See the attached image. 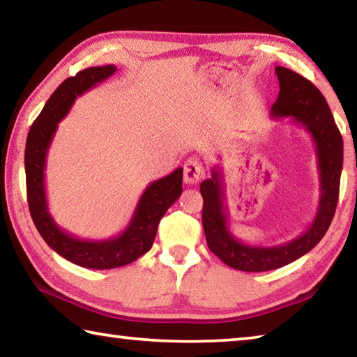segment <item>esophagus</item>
Returning <instances> with one entry per match:
<instances>
[{
  "label": "esophagus",
  "mask_w": 357,
  "mask_h": 357,
  "mask_svg": "<svg viewBox=\"0 0 357 357\" xmlns=\"http://www.w3.org/2000/svg\"><path fill=\"white\" fill-rule=\"evenodd\" d=\"M203 176V165L198 157H190L184 164V181L187 184H197Z\"/></svg>",
  "instance_id": "obj_1"
}]
</instances>
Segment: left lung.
<instances>
[{"mask_svg":"<svg viewBox=\"0 0 357 357\" xmlns=\"http://www.w3.org/2000/svg\"><path fill=\"white\" fill-rule=\"evenodd\" d=\"M280 93L271 108L274 119H291L309 132L317 151L319 174V202L310 227L301 236L277 245H253L243 243L229 229L225 206L223 170L214 167L211 178L203 181V228L209 250L229 268L245 273H263L282 266L310 252L328 231L338 200V187L343 167V140L324 96L312 82L291 69L275 68Z\"/></svg>","mask_w":357,"mask_h":357,"instance_id":"8db88e82","label":"left lung"}]
</instances>
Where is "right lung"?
I'll list each match as a JSON object with an SVG mask.
<instances>
[{
  "label": "right lung",
  "instance_id": "right-lung-1",
  "mask_svg": "<svg viewBox=\"0 0 357 357\" xmlns=\"http://www.w3.org/2000/svg\"><path fill=\"white\" fill-rule=\"evenodd\" d=\"M114 72L116 66L107 64L88 68L75 77L66 78L33 123L25 148L28 206L36 228L56 253L88 269L121 268L146 253L153 247L160 219L183 193V168L179 167L168 176L153 181L144 189L124 231L102 241L75 238L58 227L52 217L45 193V165L48 148L56 134L59 121L69 113L78 96L105 82Z\"/></svg>",
  "mask_w": 357,
  "mask_h": 357
}]
</instances>
